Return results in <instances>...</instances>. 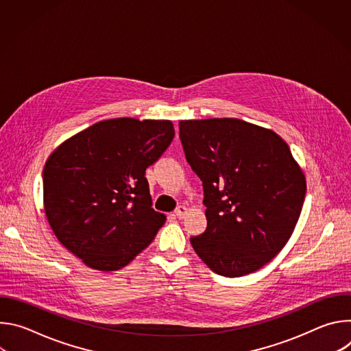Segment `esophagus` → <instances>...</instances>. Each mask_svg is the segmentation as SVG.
<instances>
[{
	"label": "esophagus",
	"mask_w": 351,
	"mask_h": 351,
	"mask_svg": "<svg viewBox=\"0 0 351 351\" xmlns=\"http://www.w3.org/2000/svg\"><path fill=\"white\" fill-rule=\"evenodd\" d=\"M187 214V207L184 206H179L176 210H175V215L179 218V219H183Z\"/></svg>",
	"instance_id": "esophagus-1"
}]
</instances>
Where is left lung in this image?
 I'll list each match as a JSON object with an SVG mask.
<instances>
[{
	"mask_svg": "<svg viewBox=\"0 0 351 351\" xmlns=\"http://www.w3.org/2000/svg\"><path fill=\"white\" fill-rule=\"evenodd\" d=\"M186 160L203 180L207 229L190 239L218 275L244 276L289 241L302 213L306 176L286 141L236 118L179 122Z\"/></svg>",
	"mask_w": 351,
	"mask_h": 351,
	"instance_id": "obj_1",
	"label": "left lung"
}]
</instances>
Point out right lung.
<instances>
[{"label":"right lung","mask_w":351,"mask_h":351,"mask_svg":"<svg viewBox=\"0 0 351 351\" xmlns=\"http://www.w3.org/2000/svg\"><path fill=\"white\" fill-rule=\"evenodd\" d=\"M175 136L171 121H99L61 143L43 171L47 221L60 243L88 268L126 267L167 217L152 206L144 176Z\"/></svg>","instance_id":"obj_1"}]
</instances>
